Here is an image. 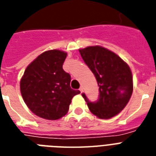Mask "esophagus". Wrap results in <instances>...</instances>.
Here are the masks:
<instances>
[{
    "label": "esophagus",
    "instance_id": "esophagus-1",
    "mask_svg": "<svg viewBox=\"0 0 156 156\" xmlns=\"http://www.w3.org/2000/svg\"><path fill=\"white\" fill-rule=\"evenodd\" d=\"M79 90H80V92H81V93H82V92L84 91V87H83V86H80V87Z\"/></svg>",
    "mask_w": 156,
    "mask_h": 156
}]
</instances>
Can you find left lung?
Returning <instances> with one entry per match:
<instances>
[{"mask_svg": "<svg viewBox=\"0 0 156 156\" xmlns=\"http://www.w3.org/2000/svg\"><path fill=\"white\" fill-rule=\"evenodd\" d=\"M99 86V98L89 102L84 94L89 111L100 119H111L124 109L132 96L133 84L130 67L109 49L95 45L79 49Z\"/></svg>", "mask_w": 156, "mask_h": 156, "instance_id": "left-lung-1", "label": "left lung"}]
</instances>
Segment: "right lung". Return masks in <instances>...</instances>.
Segmentation results:
<instances>
[{
    "label": "right lung",
    "instance_id": "add662e5",
    "mask_svg": "<svg viewBox=\"0 0 156 156\" xmlns=\"http://www.w3.org/2000/svg\"><path fill=\"white\" fill-rule=\"evenodd\" d=\"M67 54L58 49L47 50L27 67L22 76V97L41 118L55 120L64 116L72 98L80 93L71 88V76L62 69Z\"/></svg>",
    "mask_w": 156,
    "mask_h": 156
}]
</instances>
